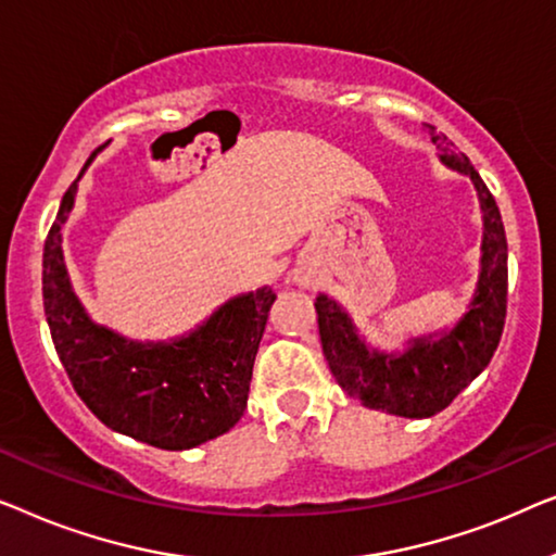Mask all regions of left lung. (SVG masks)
Wrapping results in <instances>:
<instances>
[{
	"mask_svg": "<svg viewBox=\"0 0 556 556\" xmlns=\"http://www.w3.org/2000/svg\"><path fill=\"white\" fill-rule=\"evenodd\" d=\"M438 141V139H435ZM445 141V136H443ZM443 147V162L470 174L483 210V270L470 311L447 337L420 339L402 356L367 352L349 316L326 295L316 299L326 362L344 390L364 407L402 417H430L445 409L498 349L508 303V248L498 204L466 154Z\"/></svg>",
	"mask_w": 556,
	"mask_h": 556,
	"instance_id": "8db88e82",
	"label": "left lung"
}]
</instances>
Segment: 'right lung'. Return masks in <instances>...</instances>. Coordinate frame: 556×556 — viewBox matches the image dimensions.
<instances>
[{"label": "right lung", "instance_id": "right-lung-1", "mask_svg": "<svg viewBox=\"0 0 556 556\" xmlns=\"http://www.w3.org/2000/svg\"><path fill=\"white\" fill-rule=\"evenodd\" d=\"M75 189L78 185H71L63 194L42 250L45 316L75 392L111 430L162 451H187L223 435L248 407L255 354L276 293L261 288L240 295L174 344H126L90 324L67 283L60 230Z\"/></svg>", "mask_w": 556, "mask_h": 556}]
</instances>
